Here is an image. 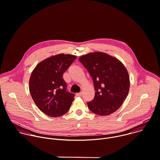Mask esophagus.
I'll return each instance as SVG.
<instances>
[{"mask_svg": "<svg viewBox=\"0 0 160 160\" xmlns=\"http://www.w3.org/2000/svg\"><path fill=\"white\" fill-rule=\"evenodd\" d=\"M82 92H79V93H77V94H76V95H77L78 96H82Z\"/></svg>", "mask_w": 160, "mask_h": 160, "instance_id": "obj_1", "label": "esophagus"}]
</instances>
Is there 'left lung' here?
Segmentation results:
<instances>
[{
	"mask_svg": "<svg viewBox=\"0 0 160 160\" xmlns=\"http://www.w3.org/2000/svg\"><path fill=\"white\" fill-rule=\"evenodd\" d=\"M79 61L92 78L95 96L87 102L88 108L99 116H108L122 104L129 90V78L124 64L117 58L102 52L81 56Z\"/></svg>",
	"mask_w": 160,
	"mask_h": 160,
	"instance_id": "obj_1",
	"label": "left lung"
}]
</instances>
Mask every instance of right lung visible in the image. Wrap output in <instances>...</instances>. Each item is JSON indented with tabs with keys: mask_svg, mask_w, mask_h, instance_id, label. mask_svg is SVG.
Segmentation results:
<instances>
[{
	"mask_svg": "<svg viewBox=\"0 0 160 160\" xmlns=\"http://www.w3.org/2000/svg\"><path fill=\"white\" fill-rule=\"evenodd\" d=\"M76 59L71 54L52 56L38 64L31 73V95L38 108L48 116L64 115L71 106L74 94L66 91L62 75Z\"/></svg>",
	"mask_w": 160,
	"mask_h": 160,
	"instance_id": "obj_1",
	"label": "right lung"
}]
</instances>
